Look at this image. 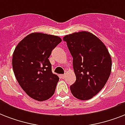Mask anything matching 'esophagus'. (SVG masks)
Wrapping results in <instances>:
<instances>
[{
  "instance_id": "obj_1",
  "label": "esophagus",
  "mask_w": 125,
  "mask_h": 125,
  "mask_svg": "<svg viewBox=\"0 0 125 125\" xmlns=\"http://www.w3.org/2000/svg\"><path fill=\"white\" fill-rule=\"evenodd\" d=\"M65 77V74H61V78H64Z\"/></svg>"
}]
</instances>
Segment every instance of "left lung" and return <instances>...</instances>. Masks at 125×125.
Returning <instances> with one entry per match:
<instances>
[{
	"instance_id": "left-lung-1",
	"label": "left lung",
	"mask_w": 125,
	"mask_h": 125,
	"mask_svg": "<svg viewBox=\"0 0 125 125\" xmlns=\"http://www.w3.org/2000/svg\"><path fill=\"white\" fill-rule=\"evenodd\" d=\"M63 40L72 55L76 81L70 86L73 95L89 100L104 86L110 75L112 59L105 45L89 32L66 35Z\"/></svg>"
}]
</instances>
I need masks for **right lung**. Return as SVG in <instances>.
I'll list each match as a JSON object with an SVG mask.
<instances>
[{
  "instance_id": "1",
  "label": "right lung",
  "mask_w": 125,
  "mask_h": 125,
  "mask_svg": "<svg viewBox=\"0 0 125 125\" xmlns=\"http://www.w3.org/2000/svg\"><path fill=\"white\" fill-rule=\"evenodd\" d=\"M60 37L32 33L21 41L13 54L12 67L21 87L32 99L46 101L54 93L59 77L52 72L49 60Z\"/></svg>"
}]
</instances>
